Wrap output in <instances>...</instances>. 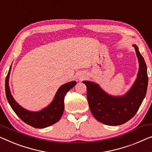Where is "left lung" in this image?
<instances>
[{
  "label": "left lung",
  "mask_w": 152,
  "mask_h": 152,
  "mask_svg": "<svg viewBox=\"0 0 152 152\" xmlns=\"http://www.w3.org/2000/svg\"><path fill=\"white\" fill-rule=\"evenodd\" d=\"M139 61V72L136 82L125 96L113 97L97 84L83 81L87 87V98L94 117L107 125H120L133 118L146 95L148 76L147 65L138 47L134 45Z\"/></svg>",
  "instance_id": "left-lung-1"
}]
</instances>
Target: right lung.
<instances>
[{
    "label": "right lung",
    "mask_w": 152,
    "mask_h": 152,
    "mask_svg": "<svg viewBox=\"0 0 152 152\" xmlns=\"http://www.w3.org/2000/svg\"><path fill=\"white\" fill-rule=\"evenodd\" d=\"M9 76L10 72L5 79V94L8 102L19 118L24 123L34 128L49 127L59 121L63 114L65 107L64 99L66 94L76 84L75 81H72L62 85L56 92L52 102L48 107L40 112H31L21 107L13 98L10 91Z\"/></svg>",
    "instance_id": "obj_1"
}]
</instances>
